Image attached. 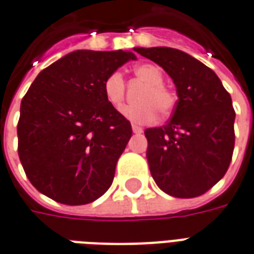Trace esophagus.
<instances>
[{"instance_id":"1","label":"esophagus","mask_w":254,"mask_h":254,"mask_svg":"<svg viewBox=\"0 0 254 254\" xmlns=\"http://www.w3.org/2000/svg\"><path fill=\"white\" fill-rule=\"evenodd\" d=\"M132 130L133 133H141L143 132V129L140 127H137V125H132Z\"/></svg>"}]
</instances>
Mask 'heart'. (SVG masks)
I'll return each mask as SVG.
<instances>
[{
  "mask_svg": "<svg viewBox=\"0 0 254 254\" xmlns=\"http://www.w3.org/2000/svg\"><path fill=\"white\" fill-rule=\"evenodd\" d=\"M138 80L147 84L138 96L140 105L125 106L121 114L134 125H149L158 118V110L162 116H169L174 110L176 94L163 84V72L152 64H143L134 67ZM103 94L113 107L118 109L125 99V80L120 72L110 73L103 81Z\"/></svg>",
  "mask_w": 254,
  "mask_h": 254,
  "instance_id": "heart-1",
  "label": "heart"
}]
</instances>
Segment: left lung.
Listing matches in <instances>:
<instances>
[{"instance_id": "1", "label": "left lung", "mask_w": 254, "mask_h": 254, "mask_svg": "<svg viewBox=\"0 0 254 254\" xmlns=\"http://www.w3.org/2000/svg\"><path fill=\"white\" fill-rule=\"evenodd\" d=\"M134 52L163 67L178 95L169 124L144 132L151 176L170 196H201L223 178L231 162V96L212 69L187 53L171 47H134Z\"/></svg>"}]
</instances>
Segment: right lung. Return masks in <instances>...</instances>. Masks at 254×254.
Masks as SVG:
<instances>
[{"label":"right lung","instance_id":"obj_1","mask_svg":"<svg viewBox=\"0 0 254 254\" xmlns=\"http://www.w3.org/2000/svg\"><path fill=\"white\" fill-rule=\"evenodd\" d=\"M136 60L130 52L76 50L43 69L20 106L19 158L30 182L67 205L111 187L132 127L106 100L103 81Z\"/></svg>","mask_w":254,"mask_h":254}]
</instances>
